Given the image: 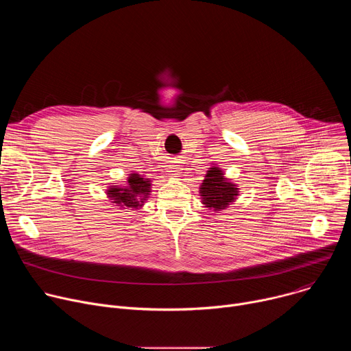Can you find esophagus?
<instances>
[{
  "instance_id": "1",
  "label": "esophagus",
  "mask_w": 351,
  "mask_h": 351,
  "mask_svg": "<svg viewBox=\"0 0 351 351\" xmlns=\"http://www.w3.org/2000/svg\"><path fill=\"white\" fill-rule=\"evenodd\" d=\"M182 162L179 161V160H176V158H173L172 161H171V165H169V168H171V172H172V175H175V176H179V173H180V168H182V165H180Z\"/></svg>"
}]
</instances>
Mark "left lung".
<instances>
[{"mask_svg": "<svg viewBox=\"0 0 351 351\" xmlns=\"http://www.w3.org/2000/svg\"><path fill=\"white\" fill-rule=\"evenodd\" d=\"M218 167H211L207 171L206 179L203 180L202 186H199V195H202V203L204 207L221 211L228 208L229 204H232L237 194L239 189L236 184L229 182Z\"/></svg>", "mask_w": 351, "mask_h": 351, "instance_id": "1", "label": "left lung"}]
</instances>
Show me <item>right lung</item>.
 Returning <instances> with one entry per match:
<instances>
[{"label": "right lung", "instance_id": "1", "mask_svg": "<svg viewBox=\"0 0 351 351\" xmlns=\"http://www.w3.org/2000/svg\"><path fill=\"white\" fill-rule=\"evenodd\" d=\"M152 193V180L145 179L138 173H130L128 178V186H111L107 190V195L112 203L121 208L138 210Z\"/></svg>", "mask_w": 351, "mask_h": 351}]
</instances>
